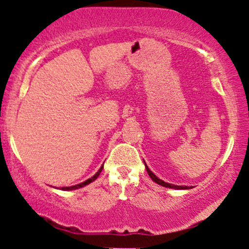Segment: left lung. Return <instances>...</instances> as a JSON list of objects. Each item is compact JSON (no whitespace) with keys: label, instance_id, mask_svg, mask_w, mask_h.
<instances>
[{"label":"left lung","instance_id":"obj_1","mask_svg":"<svg viewBox=\"0 0 249 249\" xmlns=\"http://www.w3.org/2000/svg\"><path fill=\"white\" fill-rule=\"evenodd\" d=\"M145 168H146V171H147L148 176L151 177V179H152L154 182H157V184L161 185V186H164V187H168V188H177V190H188V188H191L190 186H177V185H172V184H168V182L162 181V180H160V179L158 178V177H156L152 172H151V170L146 166V164H145Z\"/></svg>","mask_w":249,"mask_h":249}]
</instances>
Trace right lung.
I'll return each instance as SVG.
<instances>
[{
  "instance_id": "1",
  "label": "right lung",
  "mask_w": 249,
  "mask_h": 249,
  "mask_svg": "<svg viewBox=\"0 0 249 249\" xmlns=\"http://www.w3.org/2000/svg\"><path fill=\"white\" fill-rule=\"evenodd\" d=\"M102 170H103V166H102L101 168H99V170H98V172H97V173L95 174V176H93V177H91L90 179L85 180L84 182H81V184H78V185H75V186H70V187H62V190H63V191H71V190H77V188H79V187H83V186H85V185L90 184V182H92L93 180H96L97 178H98V176H99V174H101Z\"/></svg>"
}]
</instances>
